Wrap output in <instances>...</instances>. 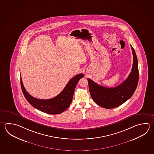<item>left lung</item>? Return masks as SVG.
Returning a JSON list of instances; mask_svg holds the SVG:
<instances>
[{
    "mask_svg": "<svg viewBox=\"0 0 154 154\" xmlns=\"http://www.w3.org/2000/svg\"><path fill=\"white\" fill-rule=\"evenodd\" d=\"M131 47L134 57L133 66L128 77L122 84L116 87L109 88L101 86L88 79L91 96L100 106L106 109L118 107L130 99L136 89L139 79L138 60L131 45Z\"/></svg>",
    "mask_w": 154,
    "mask_h": 154,
    "instance_id": "1",
    "label": "left lung"
}]
</instances>
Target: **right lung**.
Here are the masks:
<instances>
[{
    "mask_svg": "<svg viewBox=\"0 0 154 154\" xmlns=\"http://www.w3.org/2000/svg\"><path fill=\"white\" fill-rule=\"evenodd\" d=\"M84 77L79 73L71 79L64 89L57 96L52 99L41 100L36 99L26 92L20 77V85L24 96L30 105L38 110L49 114H58L63 113L70 106L72 100L73 93L79 80Z\"/></svg>",
    "mask_w": 154,
    "mask_h": 154,
    "instance_id": "add662e5",
    "label": "right lung"
}]
</instances>
